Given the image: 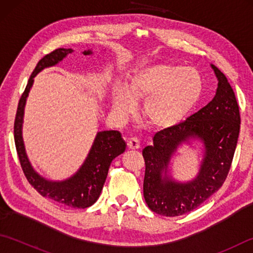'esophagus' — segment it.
Returning a JSON list of instances; mask_svg holds the SVG:
<instances>
[{"mask_svg":"<svg viewBox=\"0 0 253 253\" xmlns=\"http://www.w3.org/2000/svg\"><path fill=\"white\" fill-rule=\"evenodd\" d=\"M127 146H128V148L131 149V150L139 149V148H140V141H139V139L137 137H130L129 139H128Z\"/></svg>","mask_w":253,"mask_h":253,"instance_id":"34e87169","label":"esophagus"}]
</instances>
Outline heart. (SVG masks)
<instances>
[{"mask_svg":"<svg viewBox=\"0 0 253 253\" xmlns=\"http://www.w3.org/2000/svg\"><path fill=\"white\" fill-rule=\"evenodd\" d=\"M201 74L195 67L159 63L136 69L129 84L113 89V109L122 117L135 111V101L143 102V115L154 126L170 127L179 123L200 99Z\"/></svg>","mask_w":253,"mask_h":253,"instance_id":"heart-1","label":"heart"}]
</instances>
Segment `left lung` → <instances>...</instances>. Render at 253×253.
I'll list each match as a JSON object with an SVG mask.
<instances>
[{"label":"left lung","instance_id":"8db88e82","mask_svg":"<svg viewBox=\"0 0 253 253\" xmlns=\"http://www.w3.org/2000/svg\"><path fill=\"white\" fill-rule=\"evenodd\" d=\"M218 79L216 94L208 105L186 121L157 132L153 144L143 149L146 164L143 197L149 209L163 216H179L197 209L224 184L232 166L240 129V113L225 75L212 65ZM190 137H200L206 154L197 178L180 184L166 176L170 157Z\"/></svg>","mask_w":253,"mask_h":253}]
</instances>
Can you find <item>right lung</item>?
Masks as SVG:
<instances>
[{
    "mask_svg": "<svg viewBox=\"0 0 253 253\" xmlns=\"http://www.w3.org/2000/svg\"><path fill=\"white\" fill-rule=\"evenodd\" d=\"M72 52V49L60 47L44 55L38 62L18 102L14 122V140L24 175L29 184L42 197L49 198L53 201L71 208L85 209L92 206L100 197L112 161L125 151L126 143L123 140L120 131L109 130L98 132L84 165L71 178L60 182L45 180L32 169L27 159L23 137H21L24 107L35 76L43 68L55 65ZM90 53L91 51H84V54L87 55Z\"/></svg>",
    "mask_w": 253,
    "mask_h": 253,
    "instance_id": "1",
    "label": "right lung"
}]
</instances>
